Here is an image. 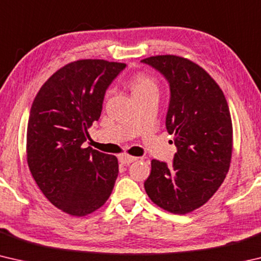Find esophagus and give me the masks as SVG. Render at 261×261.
<instances>
[{
  "label": "esophagus",
  "mask_w": 261,
  "mask_h": 261,
  "mask_svg": "<svg viewBox=\"0 0 261 261\" xmlns=\"http://www.w3.org/2000/svg\"><path fill=\"white\" fill-rule=\"evenodd\" d=\"M136 160H137V158L126 155V154H124V155H121V156H120V162L122 163V165H130V163L135 162Z\"/></svg>",
  "instance_id": "34e87169"
}]
</instances>
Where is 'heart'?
Wrapping results in <instances>:
<instances>
[{"instance_id": "b5f03b06", "label": "heart", "mask_w": 261, "mask_h": 261, "mask_svg": "<svg viewBox=\"0 0 261 261\" xmlns=\"http://www.w3.org/2000/svg\"><path fill=\"white\" fill-rule=\"evenodd\" d=\"M130 87L132 91V94H138L141 92L149 91V90H155L156 91V84L153 81L151 77H148L147 74L139 73L135 76L130 81Z\"/></svg>"}]
</instances>
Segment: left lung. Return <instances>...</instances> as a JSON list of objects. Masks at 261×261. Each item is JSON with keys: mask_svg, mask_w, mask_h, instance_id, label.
I'll return each mask as SVG.
<instances>
[{"mask_svg": "<svg viewBox=\"0 0 261 261\" xmlns=\"http://www.w3.org/2000/svg\"><path fill=\"white\" fill-rule=\"evenodd\" d=\"M140 62L168 82L166 127L177 148L169 166L152 160L144 187L154 204L187 214L208 201L226 178L232 152L230 112L218 84L193 62L175 55Z\"/></svg>", "mask_w": 261, "mask_h": 261, "instance_id": "left-lung-1", "label": "left lung"}]
</instances>
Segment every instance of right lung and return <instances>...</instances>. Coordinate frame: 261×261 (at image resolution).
Returning a JSON list of instances; mask_svg holds the SVG:
<instances>
[{
  "label": "right lung",
  "instance_id": "obj_1",
  "mask_svg": "<svg viewBox=\"0 0 261 261\" xmlns=\"http://www.w3.org/2000/svg\"><path fill=\"white\" fill-rule=\"evenodd\" d=\"M126 64L71 62L43 84L32 103L26 152L35 183L57 208L84 216L102 206L118 175L116 156L84 147L105 94Z\"/></svg>",
  "mask_w": 261,
  "mask_h": 261
}]
</instances>
